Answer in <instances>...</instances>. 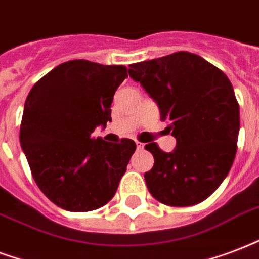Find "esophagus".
Wrapping results in <instances>:
<instances>
[{
	"label": "esophagus",
	"mask_w": 259,
	"mask_h": 259,
	"mask_svg": "<svg viewBox=\"0 0 259 259\" xmlns=\"http://www.w3.org/2000/svg\"><path fill=\"white\" fill-rule=\"evenodd\" d=\"M137 149L138 150H143V149H145V145L141 143V142H137Z\"/></svg>",
	"instance_id": "34e87169"
}]
</instances>
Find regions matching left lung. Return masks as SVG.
Wrapping results in <instances>:
<instances>
[{"instance_id": "1", "label": "left lung", "mask_w": 259, "mask_h": 259, "mask_svg": "<svg viewBox=\"0 0 259 259\" xmlns=\"http://www.w3.org/2000/svg\"><path fill=\"white\" fill-rule=\"evenodd\" d=\"M128 73L158 105L176 138L170 153L154 142L145 146L154 157L145 174L149 191L168 206L201 203L224 182L236 154L240 114L231 81L188 52L131 64Z\"/></svg>"}]
</instances>
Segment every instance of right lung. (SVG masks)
Here are the masks:
<instances>
[{
    "label": "right lung",
    "mask_w": 259,
    "mask_h": 259,
    "mask_svg": "<svg viewBox=\"0 0 259 259\" xmlns=\"http://www.w3.org/2000/svg\"><path fill=\"white\" fill-rule=\"evenodd\" d=\"M127 76L124 65L72 60L46 73L27 97L21 149L40 191L64 210L100 209L117 191L137 145L91 134L112 121L113 95Z\"/></svg>",
    "instance_id": "obj_1"
}]
</instances>
